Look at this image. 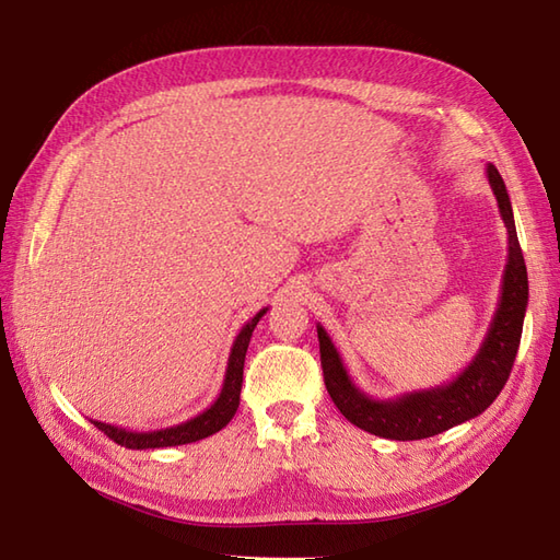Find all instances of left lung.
I'll list each match as a JSON object with an SVG mask.
<instances>
[{
	"label": "left lung",
	"mask_w": 560,
	"mask_h": 560,
	"mask_svg": "<svg viewBox=\"0 0 560 560\" xmlns=\"http://www.w3.org/2000/svg\"><path fill=\"white\" fill-rule=\"evenodd\" d=\"M486 176L508 230V264L503 270V282H500L493 322L486 330L483 343L476 350L474 360L452 382L432 386V389L398 394L394 398H372L352 382L334 340L322 324H316L324 382L330 398L352 425L372 432L376 438L404 442L423 440L481 416L503 392L512 364H515L524 312L529 304L527 266H524L517 242L505 180L493 164L486 166Z\"/></svg>",
	"instance_id": "left-lung-1"
}]
</instances>
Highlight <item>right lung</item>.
Returning <instances> with one entry per match:
<instances>
[{
  "mask_svg": "<svg viewBox=\"0 0 560 560\" xmlns=\"http://www.w3.org/2000/svg\"><path fill=\"white\" fill-rule=\"evenodd\" d=\"M268 312L260 310L250 322H246L238 330V336L234 338V346L230 352V360H226V372H224V382H222V392L214 398L212 406H208L198 413L196 418L186 420V423L171 425V428H159V430H125L118 425H108L101 423V420H91L104 435H108L113 442H118L120 447L128 450H159V447H178V444H188V442H198L220 432L230 420L234 418L236 408H238V396H242V382H244V360H246V350L250 343V334H254L256 324L260 322V316Z\"/></svg>",
  "mask_w": 560,
  "mask_h": 560,
  "instance_id": "obj_1",
  "label": "right lung"
}]
</instances>
